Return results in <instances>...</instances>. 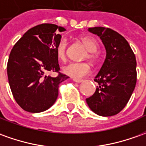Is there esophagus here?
Here are the masks:
<instances>
[{
	"instance_id": "obj_1",
	"label": "esophagus",
	"mask_w": 146,
	"mask_h": 146,
	"mask_svg": "<svg viewBox=\"0 0 146 146\" xmlns=\"http://www.w3.org/2000/svg\"><path fill=\"white\" fill-rule=\"evenodd\" d=\"M73 81H75V82H76V83H82V82H83V80H82V79H73Z\"/></svg>"
}]
</instances>
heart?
I'll return each mask as SVG.
<instances>
[{"mask_svg":"<svg viewBox=\"0 0 146 146\" xmlns=\"http://www.w3.org/2000/svg\"><path fill=\"white\" fill-rule=\"evenodd\" d=\"M80 41L84 44L86 49L88 50L89 54L87 58L90 60H94L97 59L96 52L98 51V43L94 39L90 37L83 36L80 38ZM67 40L62 38L57 44L56 48V56L60 60H64L66 58V51H67ZM65 75L70 76L75 79H82L86 75H89L91 71L90 65L86 63H70L64 66L62 69Z\"/></svg>","mask_w":146,"mask_h":146,"instance_id":"b5f03b06","label":"heart"}]
</instances>
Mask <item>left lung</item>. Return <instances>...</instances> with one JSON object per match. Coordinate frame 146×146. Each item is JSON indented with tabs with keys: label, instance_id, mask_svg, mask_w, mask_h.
<instances>
[{
	"label": "left lung",
	"instance_id": "1",
	"mask_svg": "<svg viewBox=\"0 0 146 146\" xmlns=\"http://www.w3.org/2000/svg\"><path fill=\"white\" fill-rule=\"evenodd\" d=\"M100 37L106 49V59L94 77L98 86L93 95L86 98L87 105L99 116L118 113L127 104L136 85V58L124 37L104 27L89 28Z\"/></svg>",
	"mask_w": 146,
	"mask_h": 146
}]
</instances>
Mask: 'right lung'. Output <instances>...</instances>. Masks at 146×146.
Segmentation results:
<instances>
[{"instance_id": "right-lung-1", "label": "right lung", "mask_w": 146, "mask_h": 146, "mask_svg": "<svg viewBox=\"0 0 146 146\" xmlns=\"http://www.w3.org/2000/svg\"><path fill=\"white\" fill-rule=\"evenodd\" d=\"M66 29L53 24L33 27L23 35L10 52L7 74L16 102L25 111L40 113L52 106L57 99L59 85L68 79L58 72L60 66L56 48Z\"/></svg>"}]
</instances>
